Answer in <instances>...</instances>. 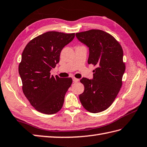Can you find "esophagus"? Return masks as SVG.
<instances>
[{
	"instance_id": "esophagus-1",
	"label": "esophagus",
	"mask_w": 147,
	"mask_h": 147,
	"mask_svg": "<svg viewBox=\"0 0 147 147\" xmlns=\"http://www.w3.org/2000/svg\"><path fill=\"white\" fill-rule=\"evenodd\" d=\"M79 81V79H76V78H73V82H77Z\"/></svg>"
}]
</instances>
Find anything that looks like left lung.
Listing matches in <instances>:
<instances>
[{
	"mask_svg": "<svg viewBox=\"0 0 147 147\" xmlns=\"http://www.w3.org/2000/svg\"><path fill=\"white\" fill-rule=\"evenodd\" d=\"M77 38L89 48L88 63L96 65L93 79L82 78L84 91L80 102L92 113L102 112L111 105L122 86L125 71L121 46L113 36L99 29L77 32Z\"/></svg>",
	"mask_w": 147,
	"mask_h": 147,
	"instance_id": "obj_1",
	"label": "left lung"
}]
</instances>
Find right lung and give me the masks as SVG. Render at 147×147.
Wrapping results in <instances>:
<instances>
[{
    "label": "right lung",
    "instance_id": "obj_1",
    "mask_svg": "<svg viewBox=\"0 0 147 147\" xmlns=\"http://www.w3.org/2000/svg\"><path fill=\"white\" fill-rule=\"evenodd\" d=\"M75 33L48 31L26 46L19 65L22 91L38 111L53 115L61 109L71 78L54 77L50 71L59 62L61 51L74 40Z\"/></svg>",
    "mask_w": 147,
    "mask_h": 147
}]
</instances>
